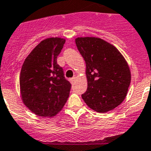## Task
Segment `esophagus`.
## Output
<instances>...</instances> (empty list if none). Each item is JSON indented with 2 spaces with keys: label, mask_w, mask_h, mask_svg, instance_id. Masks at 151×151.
<instances>
[{
  "label": "esophagus",
  "mask_w": 151,
  "mask_h": 151,
  "mask_svg": "<svg viewBox=\"0 0 151 151\" xmlns=\"http://www.w3.org/2000/svg\"><path fill=\"white\" fill-rule=\"evenodd\" d=\"M75 79H76V77H73V78H70V83H71V84H73V82H74V81H75Z\"/></svg>",
  "instance_id": "esophagus-1"
}]
</instances>
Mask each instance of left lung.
Segmentation results:
<instances>
[{"mask_svg":"<svg viewBox=\"0 0 151 151\" xmlns=\"http://www.w3.org/2000/svg\"><path fill=\"white\" fill-rule=\"evenodd\" d=\"M76 44L86 63L88 89L81 95L93 110H112L127 96L131 81L128 63L111 44L97 37H78Z\"/></svg>","mask_w":151,"mask_h":151,"instance_id":"1","label":"left lung"}]
</instances>
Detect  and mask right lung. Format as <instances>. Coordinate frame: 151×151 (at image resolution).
I'll use <instances>...</instances> for the list:
<instances>
[{
	"label": "right lung",
	"mask_w": 151,
	"mask_h": 151,
	"mask_svg": "<svg viewBox=\"0 0 151 151\" xmlns=\"http://www.w3.org/2000/svg\"><path fill=\"white\" fill-rule=\"evenodd\" d=\"M65 40L59 37L40 42L24 60L20 73V91L24 104L41 117H53L70 96L71 84L57 63Z\"/></svg>",
	"instance_id": "obj_1"
}]
</instances>
